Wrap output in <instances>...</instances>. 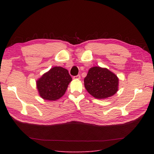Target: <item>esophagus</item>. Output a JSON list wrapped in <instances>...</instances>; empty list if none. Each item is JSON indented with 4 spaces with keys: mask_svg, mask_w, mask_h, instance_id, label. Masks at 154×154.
Segmentation results:
<instances>
[{
    "mask_svg": "<svg viewBox=\"0 0 154 154\" xmlns=\"http://www.w3.org/2000/svg\"><path fill=\"white\" fill-rule=\"evenodd\" d=\"M73 79H74V80H80V75H77V76H74Z\"/></svg>",
    "mask_w": 154,
    "mask_h": 154,
    "instance_id": "34e87169",
    "label": "esophagus"
}]
</instances>
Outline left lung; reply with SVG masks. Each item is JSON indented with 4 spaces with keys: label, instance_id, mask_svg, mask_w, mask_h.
<instances>
[{
    "label": "left lung",
    "instance_id": "left-lung-1",
    "mask_svg": "<svg viewBox=\"0 0 154 154\" xmlns=\"http://www.w3.org/2000/svg\"><path fill=\"white\" fill-rule=\"evenodd\" d=\"M87 92L97 99H106L112 96L118 91L119 79L106 68L91 67L84 78Z\"/></svg>",
    "mask_w": 154,
    "mask_h": 154
}]
</instances>
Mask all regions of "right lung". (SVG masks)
Here are the masks:
<instances>
[{"mask_svg":"<svg viewBox=\"0 0 154 154\" xmlns=\"http://www.w3.org/2000/svg\"><path fill=\"white\" fill-rule=\"evenodd\" d=\"M71 81L72 78L67 69L54 67L36 81V88L42 98L55 101L64 95Z\"/></svg>","mask_w":154,"mask_h":154,"instance_id":"add662e5","label":"right lung"}]
</instances>
